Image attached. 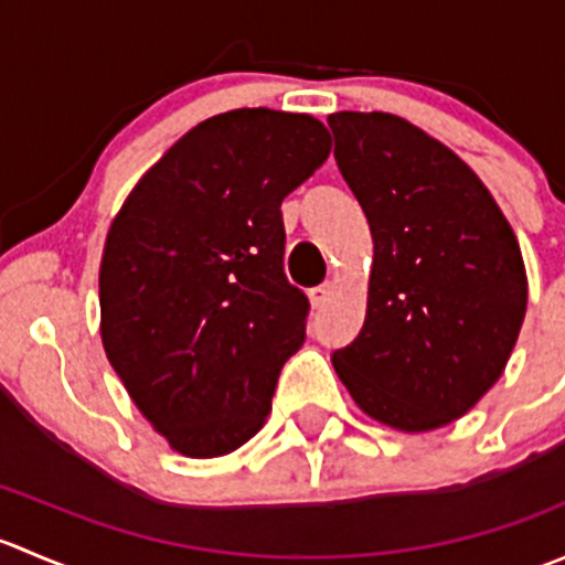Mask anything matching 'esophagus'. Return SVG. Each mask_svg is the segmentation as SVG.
I'll use <instances>...</instances> for the list:
<instances>
[{"label":"esophagus","instance_id":"obj_1","mask_svg":"<svg viewBox=\"0 0 565 565\" xmlns=\"http://www.w3.org/2000/svg\"><path fill=\"white\" fill-rule=\"evenodd\" d=\"M330 292H333V287H330V284H319V287L309 289V300H311V306H315V309H319V306L328 303Z\"/></svg>","mask_w":565,"mask_h":565}]
</instances>
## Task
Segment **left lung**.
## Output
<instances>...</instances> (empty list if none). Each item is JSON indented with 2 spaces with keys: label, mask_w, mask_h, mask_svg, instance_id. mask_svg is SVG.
<instances>
[{
  "label": "left lung",
  "mask_w": 565,
  "mask_h": 565,
  "mask_svg": "<svg viewBox=\"0 0 565 565\" xmlns=\"http://www.w3.org/2000/svg\"><path fill=\"white\" fill-rule=\"evenodd\" d=\"M374 241L366 319L333 369L369 418L431 431L503 374L527 309L520 243L457 152L385 111L328 117Z\"/></svg>",
  "instance_id": "1"
}]
</instances>
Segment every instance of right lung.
I'll use <instances>...</instances> for the list:
<instances>
[{
	"instance_id": "add662e5",
	"label": "right lung",
	"mask_w": 565,
	"mask_h": 565,
	"mask_svg": "<svg viewBox=\"0 0 565 565\" xmlns=\"http://www.w3.org/2000/svg\"><path fill=\"white\" fill-rule=\"evenodd\" d=\"M328 156L311 114H215L163 152L108 226L106 358L182 457L248 443L306 341L309 298L284 276L281 202Z\"/></svg>"
}]
</instances>
